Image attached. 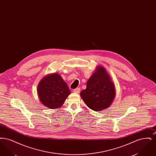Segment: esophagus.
<instances>
[{"instance_id": "obj_1", "label": "esophagus", "mask_w": 156, "mask_h": 156, "mask_svg": "<svg viewBox=\"0 0 156 156\" xmlns=\"http://www.w3.org/2000/svg\"><path fill=\"white\" fill-rule=\"evenodd\" d=\"M80 92V88H76V89L74 90V92L75 94H79Z\"/></svg>"}]
</instances>
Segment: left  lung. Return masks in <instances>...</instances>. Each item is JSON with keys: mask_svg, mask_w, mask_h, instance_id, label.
<instances>
[{"mask_svg": "<svg viewBox=\"0 0 156 156\" xmlns=\"http://www.w3.org/2000/svg\"><path fill=\"white\" fill-rule=\"evenodd\" d=\"M80 95L90 109L101 111L111 105L116 96V88L111 77L102 66H98L87 83V88Z\"/></svg>", "mask_w": 156, "mask_h": 156, "instance_id": "left-lung-1", "label": "left lung"}]
</instances>
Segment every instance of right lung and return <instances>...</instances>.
Here are the masks:
<instances>
[{
  "instance_id": "add662e5",
  "label": "right lung",
  "mask_w": 156,
  "mask_h": 156,
  "mask_svg": "<svg viewBox=\"0 0 156 156\" xmlns=\"http://www.w3.org/2000/svg\"><path fill=\"white\" fill-rule=\"evenodd\" d=\"M37 94L41 104L54 109L61 107L71 92L61 76L53 73L45 76L39 82Z\"/></svg>"
}]
</instances>
